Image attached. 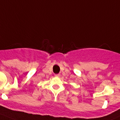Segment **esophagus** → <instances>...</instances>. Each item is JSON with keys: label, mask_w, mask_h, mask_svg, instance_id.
Returning <instances> with one entry per match:
<instances>
[{"label": "esophagus", "mask_w": 120, "mask_h": 120, "mask_svg": "<svg viewBox=\"0 0 120 120\" xmlns=\"http://www.w3.org/2000/svg\"><path fill=\"white\" fill-rule=\"evenodd\" d=\"M55 75L56 77H60V74H55V75Z\"/></svg>", "instance_id": "esophagus-1"}]
</instances>
